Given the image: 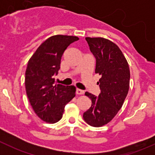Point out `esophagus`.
Wrapping results in <instances>:
<instances>
[{
    "label": "esophagus",
    "mask_w": 155,
    "mask_h": 155,
    "mask_svg": "<svg viewBox=\"0 0 155 155\" xmlns=\"http://www.w3.org/2000/svg\"><path fill=\"white\" fill-rule=\"evenodd\" d=\"M76 94L81 95V94H84V93H85V92H84L83 90H81V89L76 88Z\"/></svg>",
    "instance_id": "34e87169"
}]
</instances>
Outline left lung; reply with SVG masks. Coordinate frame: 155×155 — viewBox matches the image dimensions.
I'll use <instances>...</instances> for the list:
<instances>
[{
    "mask_svg": "<svg viewBox=\"0 0 155 155\" xmlns=\"http://www.w3.org/2000/svg\"><path fill=\"white\" fill-rule=\"evenodd\" d=\"M91 51L96 58L95 73L101 75L99 96L85 92L91 107L84 112L89 125L102 127L116 115L124 102L130 86L129 65L119 47L103 37H86Z\"/></svg>",
    "mask_w": 155,
    "mask_h": 155,
    "instance_id": "obj_1",
    "label": "left lung"
}]
</instances>
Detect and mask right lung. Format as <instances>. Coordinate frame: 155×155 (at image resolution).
<instances>
[{
	"mask_svg": "<svg viewBox=\"0 0 155 155\" xmlns=\"http://www.w3.org/2000/svg\"><path fill=\"white\" fill-rule=\"evenodd\" d=\"M78 40L76 36H51L28 61L25 79L26 94L34 112L46 123L60 121L65 105L76 96V87L56 85L54 76L60 69L63 53Z\"/></svg>",
	"mask_w": 155,
	"mask_h": 155,
	"instance_id": "obj_1",
	"label": "right lung"
}]
</instances>
